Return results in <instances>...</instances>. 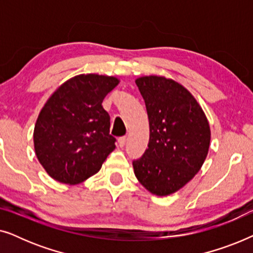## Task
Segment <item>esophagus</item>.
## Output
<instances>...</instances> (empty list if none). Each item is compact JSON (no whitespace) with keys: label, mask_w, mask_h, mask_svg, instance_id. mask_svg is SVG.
<instances>
[{"label":"esophagus","mask_w":253,"mask_h":253,"mask_svg":"<svg viewBox=\"0 0 253 253\" xmlns=\"http://www.w3.org/2000/svg\"><path fill=\"white\" fill-rule=\"evenodd\" d=\"M126 137H121V138H119V146H120V147H124V146H126Z\"/></svg>","instance_id":"obj_1"}]
</instances>
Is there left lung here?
Listing matches in <instances>:
<instances>
[{"mask_svg":"<svg viewBox=\"0 0 253 253\" xmlns=\"http://www.w3.org/2000/svg\"><path fill=\"white\" fill-rule=\"evenodd\" d=\"M150 122V141L143 157L133 160L134 175L157 196L171 195L191 181L209 153L207 117L191 93L161 76L136 79Z\"/></svg>","mask_w":253,"mask_h":253,"instance_id":"obj_1","label":"left lung"}]
</instances>
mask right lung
<instances>
[{
    "mask_svg": "<svg viewBox=\"0 0 253 253\" xmlns=\"http://www.w3.org/2000/svg\"><path fill=\"white\" fill-rule=\"evenodd\" d=\"M116 77L78 75L55 91L38 116L34 150L51 178L78 184L96 174L115 150L109 134L110 117L105 96L119 85Z\"/></svg>",
    "mask_w": 253,
    "mask_h": 253,
    "instance_id": "right-lung-1",
    "label": "right lung"
}]
</instances>
